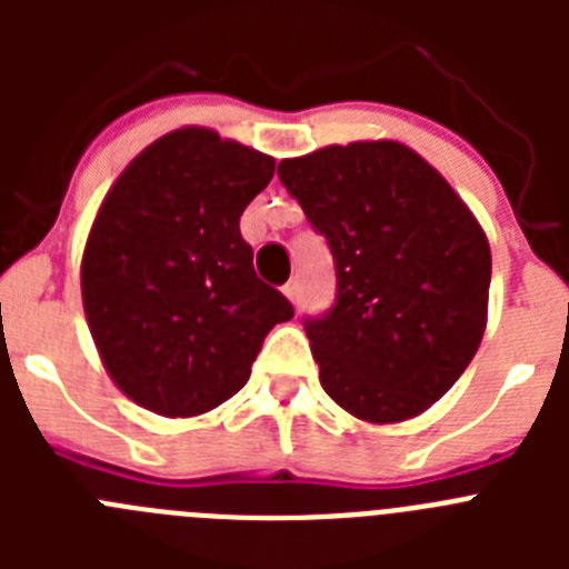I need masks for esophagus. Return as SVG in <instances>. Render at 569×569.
<instances>
[{
    "instance_id": "obj_1",
    "label": "esophagus",
    "mask_w": 569,
    "mask_h": 569,
    "mask_svg": "<svg viewBox=\"0 0 569 569\" xmlns=\"http://www.w3.org/2000/svg\"><path fill=\"white\" fill-rule=\"evenodd\" d=\"M281 293L288 296L290 301H299V296H301V281H299V279H290L288 284L281 288Z\"/></svg>"
}]
</instances>
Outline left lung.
Returning a JSON list of instances; mask_svg holds the SVG:
<instances>
[{
  "label": "left lung",
  "mask_w": 569,
  "mask_h": 569,
  "mask_svg": "<svg viewBox=\"0 0 569 569\" xmlns=\"http://www.w3.org/2000/svg\"><path fill=\"white\" fill-rule=\"evenodd\" d=\"M279 179L336 261V305L305 321L325 393L370 425L425 413L487 328L492 259L479 219L393 139L284 159Z\"/></svg>",
  "instance_id": "1"
}]
</instances>
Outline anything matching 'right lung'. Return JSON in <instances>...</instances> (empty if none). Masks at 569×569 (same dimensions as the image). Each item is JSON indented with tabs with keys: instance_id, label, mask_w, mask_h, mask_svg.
Returning <instances> with one entry per match:
<instances>
[{
	"instance_id": "add662e5",
	"label": "right lung",
	"mask_w": 569,
	"mask_h": 569,
	"mask_svg": "<svg viewBox=\"0 0 569 569\" xmlns=\"http://www.w3.org/2000/svg\"><path fill=\"white\" fill-rule=\"evenodd\" d=\"M273 170V156L190 124L104 196L82 253L84 319L113 385L150 413L190 419L228 401L264 336L293 319L239 230Z\"/></svg>"
}]
</instances>
